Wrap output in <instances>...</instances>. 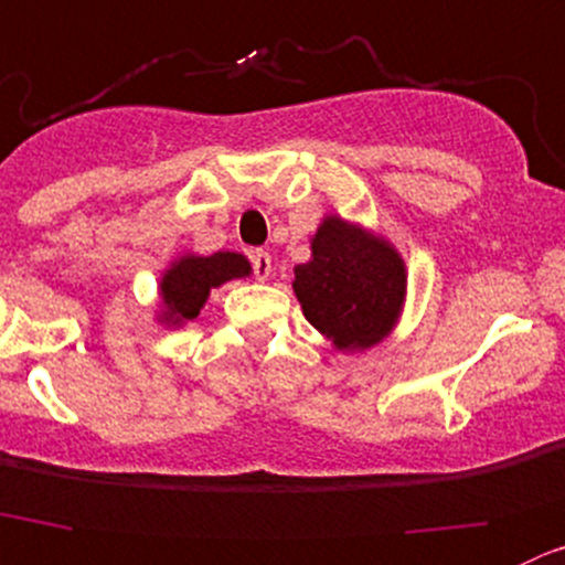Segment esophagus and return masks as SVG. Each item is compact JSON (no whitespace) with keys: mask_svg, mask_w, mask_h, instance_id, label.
<instances>
[{"mask_svg":"<svg viewBox=\"0 0 565 565\" xmlns=\"http://www.w3.org/2000/svg\"><path fill=\"white\" fill-rule=\"evenodd\" d=\"M250 265H254L256 281H267V278H270L273 259H270V254H267V250H262V248L250 250Z\"/></svg>","mask_w":565,"mask_h":565,"instance_id":"34e87169","label":"esophagus"}]
</instances>
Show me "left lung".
Returning <instances> with one entry per match:
<instances>
[{"label":"left lung","instance_id":"obj_1","mask_svg":"<svg viewBox=\"0 0 565 565\" xmlns=\"http://www.w3.org/2000/svg\"><path fill=\"white\" fill-rule=\"evenodd\" d=\"M303 315L339 350L381 342L405 300V265L386 239L331 215L311 239V262L295 267Z\"/></svg>","mask_w":565,"mask_h":565}]
</instances>
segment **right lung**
<instances>
[{"label":"right lung","mask_w":565,"mask_h":565,"mask_svg":"<svg viewBox=\"0 0 565 565\" xmlns=\"http://www.w3.org/2000/svg\"><path fill=\"white\" fill-rule=\"evenodd\" d=\"M250 265L243 254H232V250H217L212 256H184L179 259L171 270H166L160 281L162 295V320L179 322L195 320L201 306L210 298L212 287L232 281V278L248 276Z\"/></svg>","instance_id":"right-lung-1"}]
</instances>
